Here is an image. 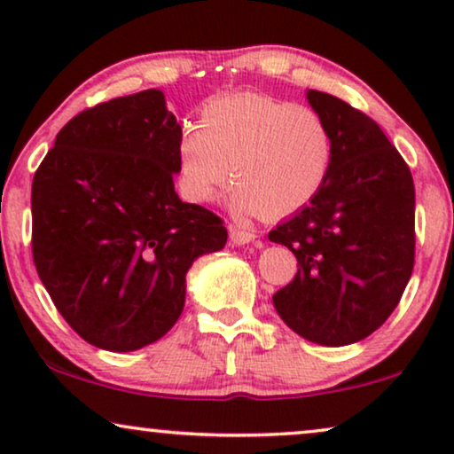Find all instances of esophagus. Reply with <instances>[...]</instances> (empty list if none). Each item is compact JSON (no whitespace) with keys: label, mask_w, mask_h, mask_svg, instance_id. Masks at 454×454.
Masks as SVG:
<instances>
[{"label":"esophagus","mask_w":454,"mask_h":454,"mask_svg":"<svg viewBox=\"0 0 454 454\" xmlns=\"http://www.w3.org/2000/svg\"><path fill=\"white\" fill-rule=\"evenodd\" d=\"M258 238V233L254 231L252 227H246V225H231L229 227V239H231L233 246H244V244H250Z\"/></svg>","instance_id":"obj_1"}]
</instances>
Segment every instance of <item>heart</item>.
<instances>
[{
    "label": "heart",
    "instance_id": "1",
    "mask_svg": "<svg viewBox=\"0 0 454 454\" xmlns=\"http://www.w3.org/2000/svg\"><path fill=\"white\" fill-rule=\"evenodd\" d=\"M333 136L309 107L266 95H233L204 105L200 126L177 142L179 179L192 200H213L233 176V207L241 213L289 215L325 185Z\"/></svg>",
    "mask_w": 454,
    "mask_h": 454
}]
</instances>
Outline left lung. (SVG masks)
<instances>
[{
    "instance_id": "1",
    "label": "left lung",
    "mask_w": 454,
    "mask_h": 454,
    "mask_svg": "<svg viewBox=\"0 0 454 454\" xmlns=\"http://www.w3.org/2000/svg\"><path fill=\"white\" fill-rule=\"evenodd\" d=\"M308 103L331 129L333 165L309 204L269 233L297 258V275L272 303L300 337L340 347L399 306L415 264V188L372 117L320 90H308Z\"/></svg>"
}]
</instances>
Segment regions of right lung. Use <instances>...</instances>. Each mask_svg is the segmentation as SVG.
<instances>
[{
	"label": "right lung",
	"mask_w": 454,
	"mask_h": 454,
	"mask_svg": "<svg viewBox=\"0 0 454 454\" xmlns=\"http://www.w3.org/2000/svg\"><path fill=\"white\" fill-rule=\"evenodd\" d=\"M182 128L157 89L72 117L33 179V260L86 343L136 351L176 325L185 272L227 229L173 188Z\"/></svg>",
	"instance_id": "right-lung-1"
}]
</instances>
